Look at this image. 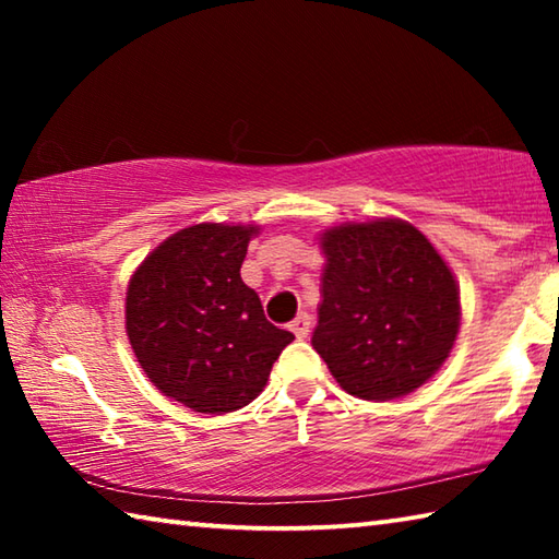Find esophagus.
Here are the masks:
<instances>
[{
	"mask_svg": "<svg viewBox=\"0 0 559 559\" xmlns=\"http://www.w3.org/2000/svg\"><path fill=\"white\" fill-rule=\"evenodd\" d=\"M310 328H313V323H310V316L308 313H298L296 318H293L290 323V330L296 333V337H308Z\"/></svg>",
	"mask_w": 559,
	"mask_h": 559,
	"instance_id": "1",
	"label": "esophagus"
}]
</instances>
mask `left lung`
Segmentation results:
<instances>
[{"instance_id": "1", "label": "left lung", "mask_w": 559, "mask_h": 559, "mask_svg": "<svg viewBox=\"0 0 559 559\" xmlns=\"http://www.w3.org/2000/svg\"><path fill=\"white\" fill-rule=\"evenodd\" d=\"M313 347L347 394L390 402L441 370L461 328L449 263L414 224L380 216L328 226Z\"/></svg>"}]
</instances>
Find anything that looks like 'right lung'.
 <instances>
[{"mask_svg":"<svg viewBox=\"0 0 559 559\" xmlns=\"http://www.w3.org/2000/svg\"><path fill=\"white\" fill-rule=\"evenodd\" d=\"M257 224L202 222L155 246L132 271L126 333L159 392L200 414L257 400L293 333L269 323L241 263Z\"/></svg>","mask_w":559,"mask_h":559,"instance_id":"1","label":"right lung"}]
</instances>
